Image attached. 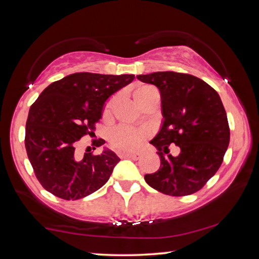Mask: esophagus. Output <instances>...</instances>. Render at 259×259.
Masks as SVG:
<instances>
[{
    "label": "esophagus",
    "instance_id": "esophagus-1",
    "mask_svg": "<svg viewBox=\"0 0 259 259\" xmlns=\"http://www.w3.org/2000/svg\"><path fill=\"white\" fill-rule=\"evenodd\" d=\"M122 156L123 157H126V159H131V160H138L140 157V154L139 153H125V154H122Z\"/></svg>",
    "mask_w": 259,
    "mask_h": 259
}]
</instances>
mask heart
Instances as JSON below:
<instances>
[{
  "instance_id": "1",
  "label": "heart",
  "mask_w": 259,
  "mask_h": 259,
  "mask_svg": "<svg viewBox=\"0 0 259 259\" xmlns=\"http://www.w3.org/2000/svg\"><path fill=\"white\" fill-rule=\"evenodd\" d=\"M156 91L154 88L147 84H143L136 88L134 90V98L138 105L142 104L144 100L150 97L152 93ZM117 100L116 96H114L108 100L104 107V116H108L111 114ZM145 138V134L143 130L130 128V126L120 125L114 129L109 135V143L113 148L122 152H129L137 148Z\"/></svg>"
}]
</instances>
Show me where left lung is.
<instances>
[{
    "mask_svg": "<svg viewBox=\"0 0 259 259\" xmlns=\"http://www.w3.org/2000/svg\"><path fill=\"white\" fill-rule=\"evenodd\" d=\"M161 95L163 123L151 144L160 156V169L145 175L151 187L171 196L201 190L221 166L230 143V126L221 97L213 88L191 74L155 72L138 75ZM170 143L180 147L168 154Z\"/></svg>",
    "mask_w": 259,
    "mask_h": 259,
    "instance_id": "1",
    "label": "left lung"
}]
</instances>
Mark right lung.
<instances>
[{
    "label": "right lung",
    "instance_id": "add662e5",
    "mask_svg": "<svg viewBox=\"0 0 259 259\" xmlns=\"http://www.w3.org/2000/svg\"><path fill=\"white\" fill-rule=\"evenodd\" d=\"M134 78V74L74 73L51 83L35 100L26 122L25 147L35 176L48 192L78 200L106 184L119 156L109 150L81 155L76 147L83 136L94 134L105 102ZM104 144V139L93 140L96 147Z\"/></svg>",
    "mask_w": 259,
    "mask_h": 259
}]
</instances>
